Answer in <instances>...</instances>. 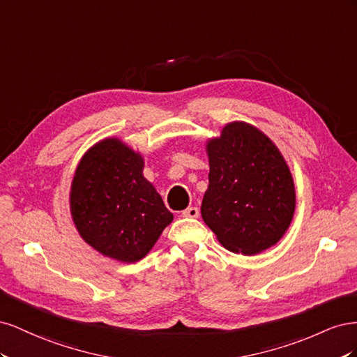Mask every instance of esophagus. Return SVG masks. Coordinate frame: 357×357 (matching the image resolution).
Returning <instances> with one entry per match:
<instances>
[{"mask_svg":"<svg viewBox=\"0 0 357 357\" xmlns=\"http://www.w3.org/2000/svg\"><path fill=\"white\" fill-rule=\"evenodd\" d=\"M183 218H190V219H197L199 215V210L197 207H188L186 210L181 211Z\"/></svg>","mask_w":357,"mask_h":357,"instance_id":"1","label":"esophagus"}]
</instances>
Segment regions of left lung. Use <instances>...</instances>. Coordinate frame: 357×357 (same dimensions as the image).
<instances>
[{"label": "left lung", "instance_id": "obj_1", "mask_svg": "<svg viewBox=\"0 0 357 357\" xmlns=\"http://www.w3.org/2000/svg\"><path fill=\"white\" fill-rule=\"evenodd\" d=\"M207 152L204 222L234 253L256 255L274 245L295 211L294 178L278 149L255 126L232 122Z\"/></svg>", "mask_w": 357, "mask_h": 357}]
</instances>
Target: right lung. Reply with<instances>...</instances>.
Returning a JSON list of instances; mask_svg holds the SVG:
<instances>
[{
    "instance_id": "1",
    "label": "right lung",
    "mask_w": 357,
    "mask_h": 357,
    "mask_svg": "<svg viewBox=\"0 0 357 357\" xmlns=\"http://www.w3.org/2000/svg\"><path fill=\"white\" fill-rule=\"evenodd\" d=\"M143 165L138 153L109 138L83 156L71 185V214L82 238L126 264L144 257L172 220Z\"/></svg>"
}]
</instances>
